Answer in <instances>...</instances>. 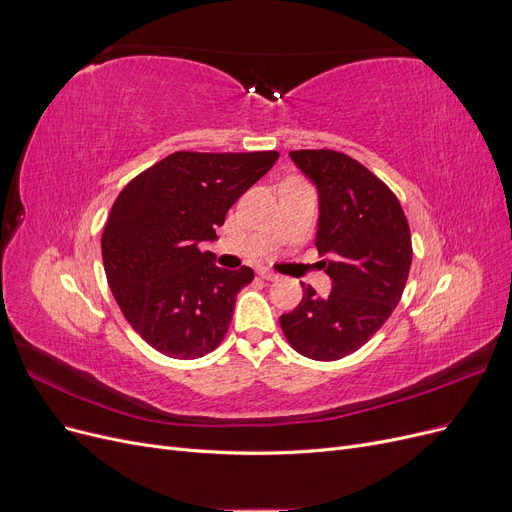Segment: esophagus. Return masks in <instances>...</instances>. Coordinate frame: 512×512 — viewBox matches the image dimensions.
<instances>
[{
    "label": "esophagus",
    "mask_w": 512,
    "mask_h": 512,
    "mask_svg": "<svg viewBox=\"0 0 512 512\" xmlns=\"http://www.w3.org/2000/svg\"><path fill=\"white\" fill-rule=\"evenodd\" d=\"M258 277H260V280H267V282H275V280H277V277H280V275H277V273H273V271H269V269H258Z\"/></svg>",
    "instance_id": "34e87169"
}]
</instances>
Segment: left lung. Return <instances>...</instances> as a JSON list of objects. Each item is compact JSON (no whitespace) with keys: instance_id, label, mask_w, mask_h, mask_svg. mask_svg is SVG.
Wrapping results in <instances>:
<instances>
[{"instance_id":"1","label":"left lung","mask_w":512,"mask_h":512,"mask_svg":"<svg viewBox=\"0 0 512 512\" xmlns=\"http://www.w3.org/2000/svg\"><path fill=\"white\" fill-rule=\"evenodd\" d=\"M318 185L316 247L333 290L303 299L280 316L288 344L314 361H337L365 346L389 320L412 265V235L397 196L367 166L335 149L290 151Z\"/></svg>"}]
</instances>
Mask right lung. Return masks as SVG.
<instances>
[{"instance_id":"obj_1","label":"right lung","mask_w":512,"mask_h":512,"mask_svg":"<svg viewBox=\"0 0 512 512\" xmlns=\"http://www.w3.org/2000/svg\"><path fill=\"white\" fill-rule=\"evenodd\" d=\"M280 158L277 151H175L115 198L102 232L108 286L130 327L170 359L213 352L230 327L237 294L254 271L213 265L211 241L228 209Z\"/></svg>"}]
</instances>
